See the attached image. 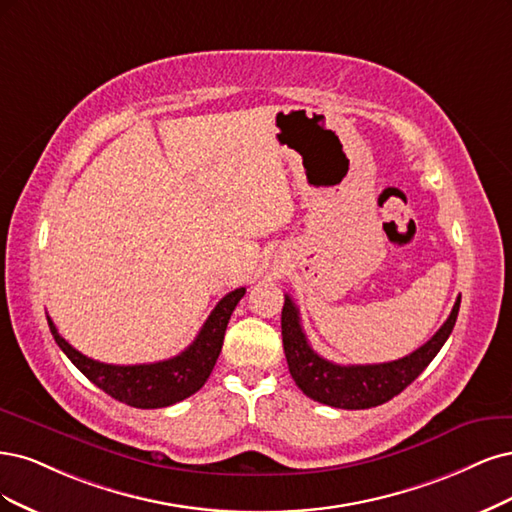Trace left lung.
<instances>
[{"label": "left lung", "instance_id": "obj_1", "mask_svg": "<svg viewBox=\"0 0 512 512\" xmlns=\"http://www.w3.org/2000/svg\"><path fill=\"white\" fill-rule=\"evenodd\" d=\"M459 302L461 298L455 300L449 319L442 323L438 332L410 355L387 361V364L340 366L312 351L300 323V310L289 295H285L280 327H283V349L289 372L295 385L315 402L346 410L385 404L415 381L438 355L455 327Z\"/></svg>", "mask_w": 512, "mask_h": 512}]
</instances>
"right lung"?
<instances>
[{
    "mask_svg": "<svg viewBox=\"0 0 512 512\" xmlns=\"http://www.w3.org/2000/svg\"><path fill=\"white\" fill-rule=\"evenodd\" d=\"M246 293L244 287L227 293L225 298L214 306L210 317L202 325L200 334L187 346V349L172 357L155 361V364H138V366H112L95 361L87 355L76 351L70 342L57 332L55 323L48 319V327L59 349L68 355L72 364L85 374L93 385L112 395L127 406L134 408H166L180 400L189 398L195 391H200L208 376L217 364L225 329L232 317L234 308Z\"/></svg>",
    "mask_w": 512,
    "mask_h": 512,
    "instance_id": "obj_1",
    "label": "right lung"
}]
</instances>
